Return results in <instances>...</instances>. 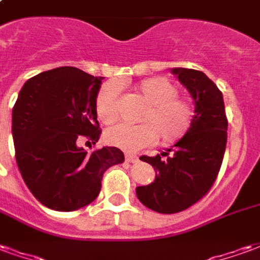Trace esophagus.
Returning <instances> with one entry per match:
<instances>
[{
  "instance_id": "34e87169",
  "label": "esophagus",
  "mask_w": 260,
  "mask_h": 260,
  "mask_svg": "<svg viewBox=\"0 0 260 260\" xmlns=\"http://www.w3.org/2000/svg\"><path fill=\"white\" fill-rule=\"evenodd\" d=\"M125 160L128 161V163H135V161H138V157H136L135 154H125Z\"/></svg>"
}]
</instances>
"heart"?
<instances>
[{
	"instance_id": "heart-1",
	"label": "heart",
	"mask_w": 260,
	"mask_h": 260,
	"mask_svg": "<svg viewBox=\"0 0 260 260\" xmlns=\"http://www.w3.org/2000/svg\"><path fill=\"white\" fill-rule=\"evenodd\" d=\"M136 91L147 102L138 125H117L106 132L110 146L124 152H136L152 145L157 138L161 145H173L189 132L195 119V106L188 97L178 93L173 80L164 76H153L141 80ZM121 87L110 80L99 89L94 108L99 119L113 124L118 118Z\"/></svg>"
}]
</instances>
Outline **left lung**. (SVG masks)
<instances>
[{
    "instance_id": "8db88e82",
    "label": "left lung",
    "mask_w": 260,
    "mask_h": 260,
    "mask_svg": "<svg viewBox=\"0 0 260 260\" xmlns=\"http://www.w3.org/2000/svg\"><path fill=\"white\" fill-rule=\"evenodd\" d=\"M171 72L195 100V119L189 132L167 152L142 156V161L154 167L156 178L136 188L145 206L163 214L186 210L210 191L223 163L229 126L223 94L213 80L196 69Z\"/></svg>"
}]
</instances>
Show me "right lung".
I'll return each instance as SVG.
<instances>
[{
  "label": "right lung",
  "mask_w": 260,
  "mask_h": 260,
  "mask_svg": "<svg viewBox=\"0 0 260 260\" xmlns=\"http://www.w3.org/2000/svg\"><path fill=\"white\" fill-rule=\"evenodd\" d=\"M102 76L59 67L33 76L12 110L15 157L26 186L44 206L72 212L89 205L102 189L106 170L124 163L118 147L87 153L102 129L94 99Z\"/></svg>",
  "instance_id": "obj_1"
}]
</instances>
